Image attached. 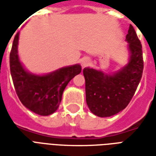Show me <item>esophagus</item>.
Here are the masks:
<instances>
[{
    "instance_id": "34e87169",
    "label": "esophagus",
    "mask_w": 156,
    "mask_h": 156,
    "mask_svg": "<svg viewBox=\"0 0 156 156\" xmlns=\"http://www.w3.org/2000/svg\"><path fill=\"white\" fill-rule=\"evenodd\" d=\"M89 62H90V61H89V59H88V58H83L81 59V65L83 68L88 66V65L89 64Z\"/></svg>"
}]
</instances>
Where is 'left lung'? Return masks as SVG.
Masks as SVG:
<instances>
[{
  "mask_svg": "<svg viewBox=\"0 0 156 156\" xmlns=\"http://www.w3.org/2000/svg\"><path fill=\"white\" fill-rule=\"evenodd\" d=\"M125 41L129 60L119 70L106 73L88 67L83 71L87 105L98 117H110L126 108L140 82L144 68L142 46L132 25Z\"/></svg>",
  "mask_w": 156,
  "mask_h": 156,
  "instance_id": "obj_1",
  "label": "left lung"
}]
</instances>
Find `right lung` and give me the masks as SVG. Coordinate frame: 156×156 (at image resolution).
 I'll return each mask as SVG.
<instances>
[{
    "mask_svg": "<svg viewBox=\"0 0 156 156\" xmlns=\"http://www.w3.org/2000/svg\"><path fill=\"white\" fill-rule=\"evenodd\" d=\"M18 41L19 32L14 38L10 53V69L16 94L29 110L41 116L51 115L59 107L66 86L81 73V66H67L47 74L32 73L20 61Z\"/></svg>",
    "mask_w": 156,
    "mask_h": 156,
    "instance_id": "1",
    "label": "right lung"
}]
</instances>
